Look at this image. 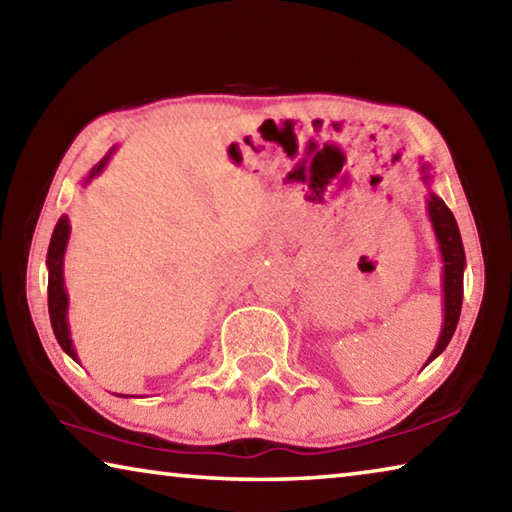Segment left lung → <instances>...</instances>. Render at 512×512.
I'll return each mask as SVG.
<instances>
[{
  "mask_svg": "<svg viewBox=\"0 0 512 512\" xmlns=\"http://www.w3.org/2000/svg\"><path fill=\"white\" fill-rule=\"evenodd\" d=\"M422 183H431V167L429 162L420 164ZM427 212L433 225V232H436L440 259H443V327H440V336L436 348H433L431 357L427 359L424 366L443 354V350L452 341L456 332L458 316H461V305H463V271H465V250L461 241V232H458L456 219L449 207L445 205L443 198L438 194L429 192L427 196Z\"/></svg>",
  "mask_w": 512,
  "mask_h": 512,
  "instance_id": "8db88e82",
  "label": "left lung"
}]
</instances>
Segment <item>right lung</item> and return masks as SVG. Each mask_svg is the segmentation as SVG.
Returning <instances> with one entry per match:
<instances>
[{"mask_svg": "<svg viewBox=\"0 0 512 512\" xmlns=\"http://www.w3.org/2000/svg\"><path fill=\"white\" fill-rule=\"evenodd\" d=\"M115 153V146L108 151V155L103 160H99L94 167L90 169L88 178L83 180V187L92 183L94 178L99 176V173L106 169V164L110 160V155ZM69 219L67 214H63L56 223L54 228V235H51L49 241V250H47V271H49V284H47V302H49V318H51V327H54V334H56V341L60 343V348H63L69 357L74 361H79V354L74 350V343H72V336H69V323H67V307H69V298H67V289H65V273H63V266H65V250H67V241H69ZM121 397V395H119ZM124 397H131V395H124Z\"/></svg>", "mask_w": 512, "mask_h": 512, "instance_id": "1", "label": "right lung"}]
</instances>
